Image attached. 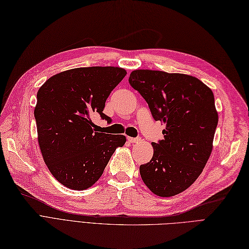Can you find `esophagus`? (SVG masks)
<instances>
[{"instance_id": "obj_1", "label": "esophagus", "mask_w": 249, "mask_h": 249, "mask_svg": "<svg viewBox=\"0 0 249 249\" xmlns=\"http://www.w3.org/2000/svg\"><path fill=\"white\" fill-rule=\"evenodd\" d=\"M127 140L130 141L132 143H138L140 141V137H136V138H133V137H127Z\"/></svg>"}]
</instances>
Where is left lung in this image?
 I'll return each instance as SVG.
<instances>
[{"label": "left lung", "mask_w": 249, "mask_h": 249, "mask_svg": "<svg viewBox=\"0 0 249 249\" xmlns=\"http://www.w3.org/2000/svg\"><path fill=\"white\" fill-rule=\"evenodd\" d=\"M129 83L145 99L153 118L166 124L164 138L152 143L150 162L140 165V176L157 196L182 193L211 156L218 124L213 93L200 79L181 73L135 70Z\"/></svg>", "instance_id": "left-lung-1"}]
</instances>
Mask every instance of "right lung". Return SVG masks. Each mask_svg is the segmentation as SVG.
I'll return each mask as SVG.
<instances>
[{
	"mask_svg": "<svg viewBox=\"0 0 249 249\" xmlns=\"http://www.w3.org/2000/svg\"><path fill=\"white\" fill-rule=\"evenodd\" d=\"M126 71L119 67H88L60 72L38 89L35 117L46 165L71 190L89 189L102 176L125 136L98 132L93 115L103 113L107 98Z\"/></svg>",
	"mask_w": 249,
	"mask_h": 249,
	"instance_id": "right-lung-1",
	"label": "right lung"
}]
</instances>
